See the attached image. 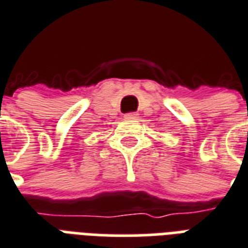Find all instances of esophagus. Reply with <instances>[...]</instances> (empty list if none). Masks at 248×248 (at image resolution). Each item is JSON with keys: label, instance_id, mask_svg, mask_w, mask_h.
Listing matches in <instances>:
<instances>
[{"label": "esophagus", "instance_id": "1", "mask_svg": "<svg viewBox=\"0 0 248 248\" xmlns=\"http://www.w3.org/2000/svg\"><path fill=\"white\" fill-rule=\"evenodd\" d=\"M138 116H139L138 113H126V114H124V118H128V120H137Z\"/></svg>", "mask_w": 248, "mask_h": 248}]
</instances>
